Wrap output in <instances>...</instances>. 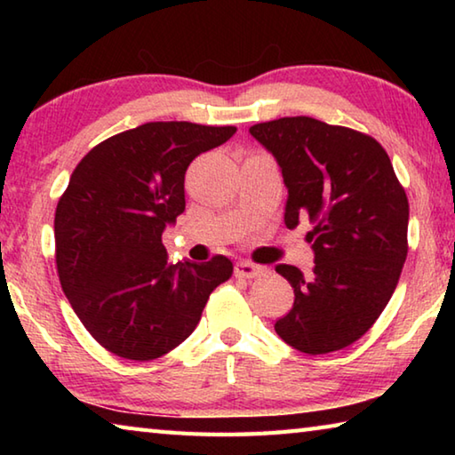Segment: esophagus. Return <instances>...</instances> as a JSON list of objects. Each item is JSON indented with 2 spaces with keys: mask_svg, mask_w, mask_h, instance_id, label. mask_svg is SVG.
<instances>
[{
  "mask_svg": "<svg viewBox=\"0 0 455 455\" xmlns=\"http://www.w3.org/2000/svg\"><path fill=\"white\" fill-rule=\"evenodd\" d=\"M265 273H267V267L252 265L249 260H238L235 265V276H243V279H255V276H260Z\"/></svg>",
  "mask_w": 455,
  "mask_h": 455,
  "instance_id": "obj_1",
  "label": "esophagus"
}]
</instances>
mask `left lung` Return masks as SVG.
Returning <instances> with one entry per match:
<instances>
[{
	"instance_id": "8db88e82",
	"label": "left lung",
	"mask_w": 455,
	"mask_h": 455,
	"mask_svg": "<svg viewBox=\"0 0 455 455\" xmlns=\"http://www.w3.org/2000/svg\"><path fill=\"white\" fill-rule=\"evenodd\" d=\"M249 132L281 168L289 192L284 225H313V273L275 267L295 291L292 309L275 323L276 335L309 355L347 347L397 287L407 257L405 190L381 144L351 128L295 116Z\"/></svg>"
}]
</instances>
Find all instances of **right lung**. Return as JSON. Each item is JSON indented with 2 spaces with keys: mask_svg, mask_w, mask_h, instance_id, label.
<instances>
[{
  "mask_svg": "<svg viewBox=\"0 0 455 455\" xmlns=\"http://www.w3.org/2000/svg\"><path fill=\"white\" fill-rule=\"evenodd\" d=\"M235 126L148 122L92 148L53 220L61 289L90 335L118 357L150 361L187 339L211 292L233 275L227 257L171 263L163 233L184 212V174Z\"/></svg>",
  "mask_w": 455,
  "mask_h": 455,
  "instance_id": "add662e5",
  "label": "right lung"
}]
</instances>
